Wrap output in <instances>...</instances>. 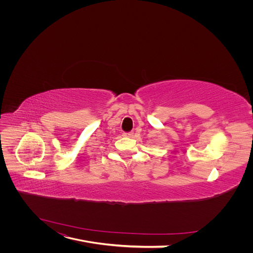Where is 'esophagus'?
<instances>
[{
  "label": "esophagus",
  "instance_id": "obj_1",
  "mask_svg": "<svg viewBox=\"0 0 253 253\" xmlns=\"http://www.w3.org/2000/svg\"><path fill=\"white\" fill-rule=\"evenodd\" d=\"M123 136L132 137V136H133V132H125V133H123Z\"/></svg>",
  "mask_w": 253,
  "mask_h": 253
}]
</instances>
